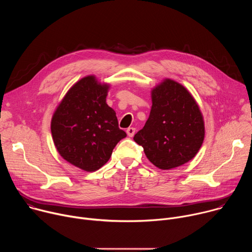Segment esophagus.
Masks as SVG:
<instances>
[{"label": "esophagus", "instance_id": "1", "mask_svg": "<svg viewBox=\"0 0 252 252\" xmlns=\"http://www.w3.org/2000/svg\"><path fill=\"white\" fill-rule=\"evenodd\" d=\"M126 133H127V135H128L129 137L133 136L134 133H135V128H134V127H128V128L126 129Z\"/></svg>", "mask_w": 252, "mask_h": 252}]
</instances>
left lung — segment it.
Segmentation results:
<instances>
[{
    "label": "left lung",
    "mask_w": 252,
    "mask_h": 252,
    "mask_svg": "<svg viewBox=\"0 0 252 252\" xmlns=\"http://www.w3.org/2000/svg\"><path fill=\"white\" fill-rule=\"evenodd\" d=\"M150 117L133 137L149 160L160 169H171L191 160L204 139V121L187 88L164 79L152 90Z\"/></svg>",
    "instance_id": "obj_1"
}]
</instances>
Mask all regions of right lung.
Segmentation results:
<instances>
[{"label": "right lung", "instance_id": "1", "mask_svg": "<svg viewBox=\"0 0 252 252\" xmlns=\"http://www.w3.org/2000/svg\"><path fill=\"white\" fill-rule=\"evenodd\" d=\"M110 85L94 76L78 81L53 115L51 131L61 157L85 171H95L110 159L117 143L126 136L116 112L105 99Z\"/></svg>", "mask_w": 252, "mask_h": 252}]
</instances>
